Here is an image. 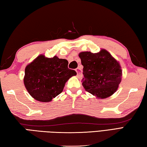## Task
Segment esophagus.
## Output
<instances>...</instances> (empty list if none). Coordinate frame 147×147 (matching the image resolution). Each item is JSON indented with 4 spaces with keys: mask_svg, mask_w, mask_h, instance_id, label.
<instances>
[{
    "mask_svg": "<svg viewBox=\"0 0 147 147\" xmlns=\"http://www.w3.org/2000/svg\"><path fill=\"white\" fill-rule=\"evenodd\" d=\"M76 73H77V76H78V78H81V77L82 76V74L81 73V71H80V68L79 67L76 68Z\"/></svg>",
    "mask_w": 147,
    "mask_h": 147,
    "instance_id": "34e87169",
    "label": "esophagus"
}]
</instances>
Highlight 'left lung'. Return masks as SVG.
Instances as JSON below:
<instances>
[{"instance_id": "8db88e82", "label": "left lung", "mask_w": 147, "mask_h": 147, "mask_svg": "<svg viewBox=\"0 0 147 147\" xmlns=\"http://www.w3.org/2000/svg\"><path fill=\"white\" fill-rule=\"evenodd\" d=\"M79 57L84 66L82 85L85 89L99 98L113 94L121 81L119 63L105 49L98 53L82 52Z\"/></svg>"}]
</instances>
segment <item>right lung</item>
Instances as JSON below:
<instances>
[{
  "instance_id": "obj_1",
  "label": "right lung",
  "mask_w": 147,
  "mask_h": 147,
  "mask_svg": "<svg viewBox=\"0 0 147 147\" xmlns=\"http://www.w3.org/2000/svg\"><path fill=\"white\" fill-rule=\"evenodd\" d=\"M76 72L68 68V61L57 57L40 55L25 69V87L32 97L49 102L62 92L65 82Z\"/></svg>"
}]
</instances>
